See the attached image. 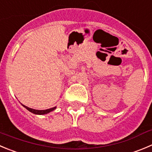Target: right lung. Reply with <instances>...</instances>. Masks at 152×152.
Here are the masks:
<instances>
[{"instance_id":"add662e5","label":"right lung","mask_w":152,"mask_h":152,"mask_svg":"<svg viewBox=\"0 0 152 152\" xmlns=\"http://www.w3.org/2000/svg\"><path fill=\"white\" fill-rule=\"evenodd\" d=\"M22 106L24 107H25L26 109L27 110H29V111H30V112L33 113H34V114H37V115H44V114H47V113H48L51 112V111L54 110L56 109V107H54L50 108V109L44 110H39L32 109V108L28 107L25 106V105H23L22 104Z\"/></svg>"}]
</instances>
